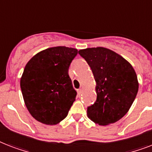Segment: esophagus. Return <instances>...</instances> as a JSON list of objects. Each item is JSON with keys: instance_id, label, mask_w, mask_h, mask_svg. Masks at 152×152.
Masks as SVG:
<instances>
[{"instance_id": "esophagus-1", "label": "esophagus", "mask_w": 152, "mask_h": 152, "mask_svg": "<svg viewBox=\"0 0 152 152\" xmlns=\"http://www.w3.org/2000/svg\"><path fill=\"white\" fill-rule=\"evenodd\" d=\"M82 92H83V88H80V89H78V90H77V93H78L79 95H80L81 94H82Z\"/></svg>"}]
</instances>
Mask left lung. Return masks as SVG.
<instances>
[{"label":"left lung","mask_w":152,"mask_h":152,"mask_svg":"<svg viewBox=\"0 0 152 152\" xmlns=\"http://www.w3.org/2000/svg\"><path fill=\"white\" fill-rule=\"evenodd\" d=\"M94 75L96 101L88 107V117L99 125H108L129 110L139 88L137 76L127 60L104 47L79 50Z\"/></svg>","instance_id":"1"}]
</instances>
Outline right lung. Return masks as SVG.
Returning a JSON list of instances; mask_svg holds the SVG:
<instances>
[{
    "mask_svg": "<svg viewBox=\"0 0 152 152\" xmlns=\"http://www.w3.org/2000/svg\"><path fill=\"white\" fill-rule=\"evenodd\" d=\"M77 53L74 48L50 47L36 53L26 64L20 88L29 113L39 122L54 125L68 115L76 96L69 68Z\"/></svg>",
    "mask_w": 152,
    "mask_h": 152,
    "instance_id": "obj_1",
    "label": "right lung"
}]
</instances>
